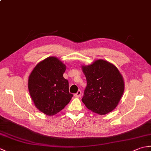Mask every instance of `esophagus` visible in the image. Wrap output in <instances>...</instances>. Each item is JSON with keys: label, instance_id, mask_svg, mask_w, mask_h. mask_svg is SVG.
<instances>
[{"label": "esophagus", "instance_id": "34e87169", "mask_svg": "<svg viewBox=\"0 0 151 151\" xmlns=\"http://www.w3.org/2000/svg\"><path fill=\"white\" fill-rule=\"evenodd\" d=\"M75 97H81V90H78L77 91V93L75 94Z\"/></svg>", "mask_w": 151, "mask_h": 151}]
</instances>
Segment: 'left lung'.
<instances>
[{
	"instance_id": "8db88e82",
	"label": "left lung",
	"mask_w": 151,
	"mask_h": 151,
	"mask_svg": "<svg viewBox=\"0 0 151 151\" xmlns=\"http://www.w3.org/2000/svg\"><path fill=\"white\" fill-rule=\"evenodd\" d=\"M87 86L82 99L88 109L104 115L114 110L124 92V81L117 67L99 60L91 65L82 66Z\"/></svg>"
}]
</instances>
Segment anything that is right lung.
I'll return each mask as SVG.
<instances>
[{
	"instance_id": "right-lung-1",
	"label": "right lung",
	"mask_w": 151,
	"mask_h": 151,
	"mask_svg": "<svg viewBox=\"0 0 151 151\" xmlns=\"http://www.w3.org/2000/svg\"><path fill=\"white\" fill-rule=\"evenodd\" d=\"M65 65L55 57L39 63L28 79V90L36 108L47 115L58 113L68 104L73 95L69 82L63 78Z\"/></svg>"
}]
</instances>
